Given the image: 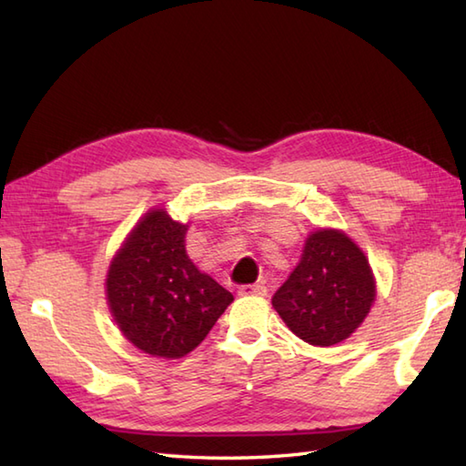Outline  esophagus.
Segmentation results:
<instances>
[{"instance_id": "obj_1", "label": "esophagus", "mask_w": 466, "mask_h": 466, "mask_svg": "<svg viewBox=\"0 0 466 466\" xmlns=\"http://www.w3.org/2000/svg\"><path fill=\"white\" fill-rule=\"evenodd\" d=\"M240 296H266L264 284H244L238 289Z\"/></svg>"}]
</instances>
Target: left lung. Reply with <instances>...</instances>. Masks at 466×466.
I'll return each mask as SVG.
<instances>
[{
	"label": "left lung",
	"instance_id": "8db88e82",
	"mask_svg": "<svg viewBox=\"0 0 466 466\" xmlns=\"http://www.w3.org/2000/svg\"><path fill=\"white\" fill-rule=\"evenodd\" d=\"M376 296L369 258L340 230H316L272 306L312 346H332L359 329Z\"/></svg>",
	"mask_w": 466,
	"mask_h": 466
}]
</instances>
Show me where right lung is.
<instances>
[{"instance_id": "1", "label": "right lung", "mask_w": 466, "mask_h": 466, "mask_svg": "<svg viewBox=\"0 0 466 466\" xmlns=\"http://www.w3.org/2000/svg\"><path fill=\"white\" fill-rule=\"evenodd\" d=\"M187 224L150 210L117 250L106 294L117 329L136 349L182 359L212 330L234 296L186 254Z\"/></svg>"}]
</instances>
